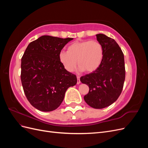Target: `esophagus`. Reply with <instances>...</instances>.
Segmentation results:
<instances>
[{
    "instance_id": "obj_1",
    "label": "esophagus",
    "mask_w": 148,
    "mask_h": 148,
    "mask_svg": "<svg viewBox=\"0 0 148 148\" xmlns=\"http://www.w3.org/2000/svg\"><path fill=\"white\" fill-rule=\"evenodd\" d=\"M81 82H80V79H79V76H77V84H79Z\"/></svg>"
}]
</instances>
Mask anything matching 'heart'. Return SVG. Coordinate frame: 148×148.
<instances>
[{"mask_svg":"<svg viewBox=\"0 0 148 148\" xmlns=\"http://www.w3.org/2000/svg\"><path fill=\"white\" fill-rule=\"evenodd\" d=\"M103 58L104 49L96 40L75 42L68 47L67 52L61 51L59 54L60 62L69 72L74 71L77 63L79 71L94 72L99 69Z\"/></svg>","mask_w":148,"mask_h":148,"instance_id":"b5f03b06","label":"heart"}]
</instances>
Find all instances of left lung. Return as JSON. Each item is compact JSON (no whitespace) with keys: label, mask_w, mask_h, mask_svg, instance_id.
<instances>
[{"label":"left lung","mask_w":148,"mask_h":148,"mask_svg":"<svg viewBox=\"0 0 148 148\" xmlns=\"http://www.w3.org/2000/svg\"><path fill=\"white\" fill-rule=\"evenodd\" d=\"M104 49L102 64L94 72L80 78L89 91L84 99L92 108L103 109L112 104L122 92L125 78L123 53L114 39L104 34H96Z\"/></svg>","instance_id":"obj_1"}]
</instances>
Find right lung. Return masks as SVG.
<instances>
[{
    "label": "right lung",
    "instance_id": "right-lung-1",
    "mask_svg": "<svg viewBox=\"0 0 148 148\" xmlns=\"http://www.w3.org/2000/svg\"><path fill=\"white\" fill-rule=\"evenodd\" d=\"M73 38L44 35L30 42L21 59V81L26 98L36 109L56 110L66 89L77 83L76 75L61 64L59 54Z\"/></svg>",
    "mask_w": 148,
    "mask_h": 148
}]
</instances>
